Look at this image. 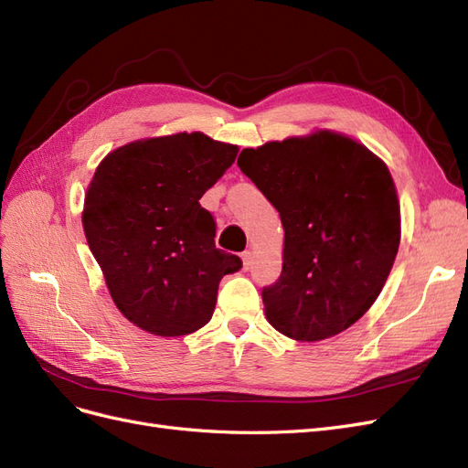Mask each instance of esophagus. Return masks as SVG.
Here are the masks:
<instances>
[{
	"label": "esophagus",
	"mask_w": 468,
	"mask_h": 468,
	"mask_svg": "<svg viewBox=\"0 0 468 468\" xmlns=\"http://www.w3.org/2000/svg\"><path fill=\"white\" fill-rule=\"evenodd\" d=\"M242 261H244V269L248 271V269L251 267V263H253V256H251V251L250 250H246L244 253H242Z\"/></svg>",
	"instance_id": "1"
}]
</instances>
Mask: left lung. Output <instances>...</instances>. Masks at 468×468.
Listing matches in <instances>:
<instances>
[{"label": "left lung", "mask_w": 468, "mask_h": 468, "mask_svg": "<svg viewBox=\"0 0 468 468\" xmlns=\"http://www.w3.org/2000/svg\"><path fill=\"white\" fill-rule=\"evenodd\" d=\"M238 165L285 229L281 277L261 291L269 324L299 342L347 330L373 306L399 253L388 167L330 131L244 148Z\"/></svg>", "instance_id": "8db88e82"}]
</instances>
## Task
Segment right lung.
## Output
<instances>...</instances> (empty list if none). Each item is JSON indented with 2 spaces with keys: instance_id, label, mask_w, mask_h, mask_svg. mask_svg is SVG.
Listing matches in <instances>:
<instances>
[{
  "instance_id": "right-lung-1",
  "label": "right lung",
  "mask_w": 468,
  "mask_h": 468,
  "mask_svg": "<svg viewBox=\"0 0 468 468\" xmlns=\"http://www.w3.org/2000/svg\"><path fill=\"white\" fill-rule=\"evenodd\" d=\"M238 146L203 133L136 140L97 165L83 203V232L124 318L176 337L203 328L218 282L242 260L215 246L217 224L199 199Z\"/></svg>"
}]
</instances>
